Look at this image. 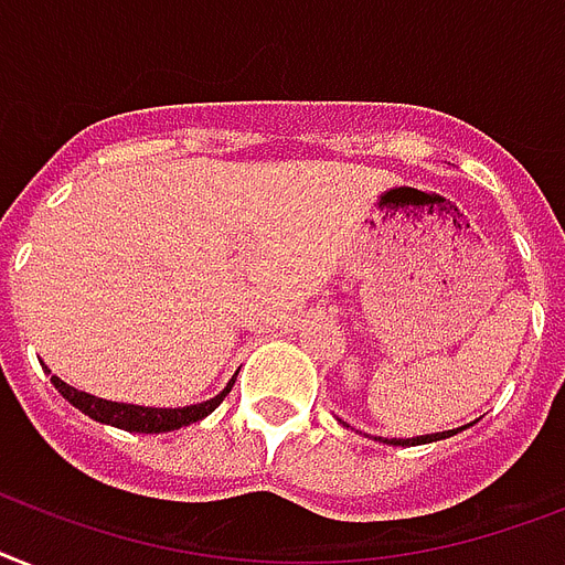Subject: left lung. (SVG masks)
Segmentation results:
<instances>
[{
	"label": "left lung",
	"mask_w": 565,
	"mask_h": 565,
	"mask_svg": "<svg viewBox=\"0 0 565 565\" xmlns=\"http://www.w3.org/2000/svg\"><path fill=\"white\" fill-rule=\"evenodd\" d=\"M449 435H456V429H449V433H438V435H420V438H406V441H397V438H392V441H388L386 438V444H401V447H415V444H429V441H441V438H449Z\"/></svg>",
	"instance_id": "left-lung-1"
}]
</instances>
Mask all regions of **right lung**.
<instances>
[{"label":"right lung","instance_id":"right-lung-1","mask_svg":"<svg viewBox=\"0 0 565 565\" xmlns=\"http://www.w3.org/2000/svg\"><path fill=\"white\" fill-rule=\"evenodd\" d=\"M52 383L75 409L89 415L92 420L118 426V429H127V433H171V429H179V426L196 424V420H203L205 415H211V412L217 409L220 403H223V397H226V394L232 392V386H235V380H232L217 397H211V401L205 403H196V406H182V409H148V406H132V403H113L104 401V397H92V394L66 386L60 377H52Z\"/></svg>","mask_w":565,"mask_h":565}]
</instances>
